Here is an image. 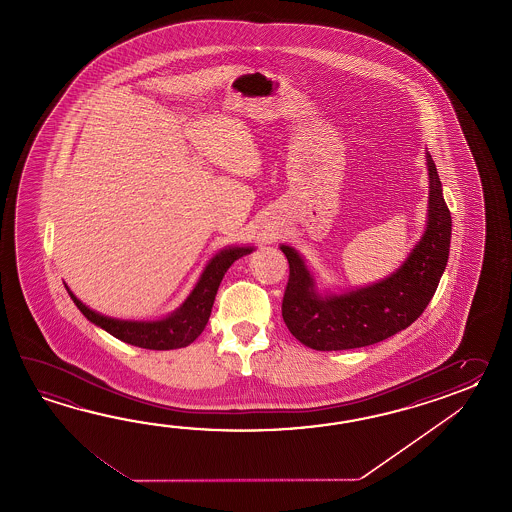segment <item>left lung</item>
Here are the masks:
<instances>
[{"label":"left lung","instance_id":"left-lung-1","mask_svg":"<svg viewBox=\"0 0 512 512\" xmlns=\"http://www.w3.org/2000/svg\"><path fill=\"white\" fill-rule=\"evenodd\" d=\"M426 168L430 190L425 232L399 269L379 282L322 293L302 254L291 245H280L289 261L283 322L304 346L316 351L371 346L406 329L430 304L448 261L452 218L428 152Z\"/></svg>","mask_w":512,"mask_h":512}]
</instances>
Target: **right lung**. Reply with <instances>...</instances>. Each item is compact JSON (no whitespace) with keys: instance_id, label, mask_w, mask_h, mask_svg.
<instances>
[{"instance_id":"right-lung-1","label":"right lung","mask_w":512,"mask_h":512,"mask_svg":"<svg viewBox=\"0 0 512 512\" xmlns=\"http://www.w3.org/2000/svg\"><path fill=\"white\" fill-rule=\"evenodd\" d=\"M254 251L251 245H232L216 252L208 260L205 269L201 272L192 293L186 296L185 302L175 309L174 313L155 318V320H124L115 316L102 315L95 309L87 307L80 302L73 291L67 287L71 300L77 304L80 313L95 326L102 327L109 335L119 338L126 344L144 349H177L186 348L192 344L207 326L208 318L212 313V305L218 294L219 283L223 280L225 272L230 265L241 256H247Z\"/></svg>"}]
</instances>
